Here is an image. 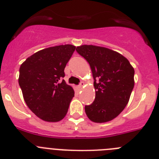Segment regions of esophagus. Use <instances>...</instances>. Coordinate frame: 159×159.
Here are the masks:
<instances>
[{
  "mask_svg": "<svg viewBox=\"0 0 159 159\" xmlns=\"http://www.w3.org/2000/svg\"><path fill=\"white\" fill-rule=\"evenodd\" d=\"M84 84V83L83 82V81H81V82L79 84V85H78V87H79V88H81V87H82Z\"/></svg>",
  "mask_w": 159,
  "mask_h": 159,
  "instance_id": "1",
  "label": "esophagus"
}]
</instances>
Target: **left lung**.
Here are the masks:
<instances>
[{
  "label": "left lung",
  "instance_id": "obj_1",
  "mask_svg": "<svg viewBox=\"0 0 159 159\" xmlns=\"http://www.w3.org/2000/svg\"><path fill=\"white\" fill-rule=\"evenodd\" d=\"M76 51L89 63L94 79L96 97L92 104L84 107L87 116L97 123L113 120L129 100L134 69L122 55L104 47L84 44Z\"/></svg>",
  "mask_w": 159,
  "mask_h": 159
}]
</instances>
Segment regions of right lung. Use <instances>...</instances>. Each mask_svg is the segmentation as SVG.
Wrapping results in <instances>:
<instances>
[{"label":"right lung","mask_w":159,"mask_h":159,"mask_svg":"<svg viewBox=\"0 0 159 159\" xmlns=\"http://www.w3.org/2000/svg\"><path fill=\"white\" fill-rule=\"evenodd\" d=\"M75 48L72 44L44 48L28 57L20 66L19 84L25 102L44 121L56 122L67 113L75 91L63 78Z\"/></svg>","instance_id":"obj_1"}]
</instances>
